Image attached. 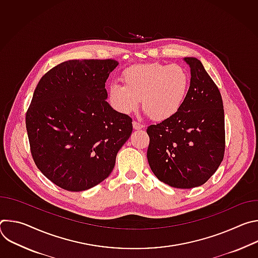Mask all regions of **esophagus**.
I'll use <instances>...</instances> for the list:
<instances>
[{
	"label": "esophagus",
	"instance_id": "34e87169",
	"mask_svg": "<svg viewBox=\"0 0 258 258\" xmlns=\"http://www.w3.org/2000/svg\"><path fill=\"white\" fill-rule=\"evenodd\" d=\"M133 127H134L135 130H142V128H144V125H143L142 123L138 122V121H134V122H133Z\"/></svg>",
	"mask_w": 258,
	"mask_h": 258
}]
</instances>
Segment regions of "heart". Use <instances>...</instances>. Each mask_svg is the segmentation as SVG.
Instances as JSON below:
<instances>
[{
  "instance_id": "1",
  "label": "heart",
  "mask_w": 258,
  "mask_h": 258,
  "mask_svg": "<svg viewBox=\"0 0 258 258\" xmlns=\"http://www.w3.org/2000/svg\"><path fill=\"white\" fill-rule=\"evenodd\" d=\"M123 86L109 88V100L123 114L138 108L140 100L146 114L154 120L173 116L186 100L190 76L180 65L147 63L126 68L121 76Z\"/></svg>"
}]
</instances>
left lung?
I'll return each instance as SVG.
<instances>
[{
    "label": "left lung",
    "instance_id": "1",
    "mask_svg": "<svg viewBox=\"0 0 258 258\" xmlns=\"http://www.w3.org/2000/svg\"><path fill=\"white\" fill-rule=\"evenodd\" d=\"M191 69L190 88L178 111L147 128V158L156 177L177 189L205 183L225 153V112L219 90L202 63L183 58Z\"/></svg>",
    "mask_w": 258,
    "mask_h": 258
}]
</instances>
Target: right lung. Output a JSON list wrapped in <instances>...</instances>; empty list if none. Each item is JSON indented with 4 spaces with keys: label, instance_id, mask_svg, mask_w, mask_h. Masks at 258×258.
<instances>
[{
    "label": "right lung",
    "instance_id": "add662e5",
    "mask_svg": "<svg viewBox=\"0 0 258 258\" xmlns=\"http://www.w3.org/2000/svg\"><path fill=\"white\" fill-rule=\"evenodd\" d=\"M111 59L69 60L41 79L25 123L34 163L58 187L81 192L109 176L133 132L132 118L106 101Z\"/></svg>",
    "mask_w": 258,
    "mask_h": 258
}]
</instances>
